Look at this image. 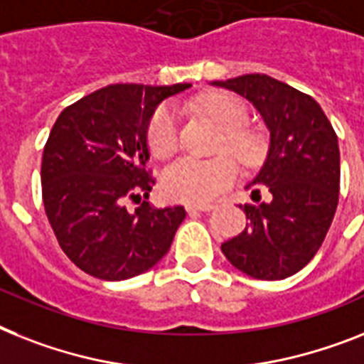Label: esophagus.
<instances>
[{
  "label": "esophagus",
  "mask_w": 364,
  "mask_h": 364,
  "mask_svg": "<svg viewBox=\"0 0 364 364\" xmlns=\"http://www.w3.org/2000/svg\"><path fill=\"white\" fill-rule=\"evenodd\" d=\"M188 212H210L214 210V204H188Z\"/></svg>",
  "instance_id": "esophagus-1"
}]
</instances>
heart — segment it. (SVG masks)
<instances>
[{"label":"heart","mask_w":364,"mask_h":364,"mask_svg":"<svg viewBox=\"0 0 364 364\" xmlns=\"http://www.w3.org/2000/svg\"><path fill=\"white\" fill-rule=\"evenodd\" d=\"M199 109L223 130L219 152H229L247 169H253L264 160L266 141L258 132L245 128L249 111L240 98L214 92L200 102ZM146 145L150 154L158 160H167L178 150L180 117L175 106L161 104L156 107L146 126ZM238 175V164L230 156H219L208 161L182 158L164 171L161 188L173 200L206 203L232 186Z\"/></svg>","instance_id":"heart-1"}]
</instances>
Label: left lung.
<instances>
[{"instance_id":"1","label":"left lung","mask_w":364,"mask_h":364,"mask_svg":"<svg viewBox=\"0 0 364 364\" xmlns=\"http://www.w3.org/2000/svg\"><path fill=\"white\" fill-rule=\"evenodd\" d=\"M214 85L253 102L272 135L268 160L247 186L255 200L243 206L247 225L221 251L245 275L287 279L311 262L331 227L341 189L337 134L312 96L266 74Z\"/></svg>"}]
</instances>
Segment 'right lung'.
Listing matches in <instances>:
<instances>
[{"mask_svg": "<svg viewBox=\"0 0 364 364\" xmlns=\"http://www.w3.org/2000/svg\"><path fill=\"white\" fill-rule=\"evenodd\" d=\"M189 83H115L61 111L44 145L42 203L72 262L104 281L145 273L169 251L184 206L150 208L146 126L156 106ZM139 203L135 213L125 204Z\"/></svg>", "mask_w": 364, "mask_h": 364, "instance_id": "right-lung-1", "label": "right lung"}]
</instances>
